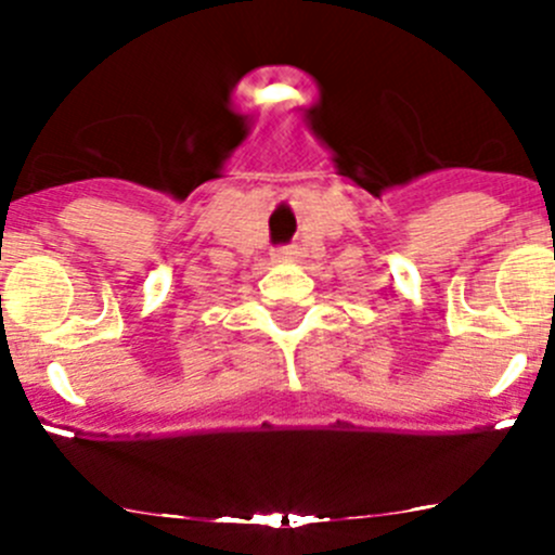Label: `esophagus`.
<instances>
[{
  "label": "esophagus",
  "mask_w": 555,
  "mask_h": 555,
  "mask_svg": "<svg viewBox=\"0 0 555 555\" xmlns=\"http://www.w3.org/2000/svg\"><path fill=\"white\" fill-rule=\"evenodd\" d=\"M276 257L279 260H289V257H293V249H289V246H282V249H276Z\"/></svg>",
  "instance_id": "obj_1"
}]
</instances>
